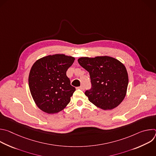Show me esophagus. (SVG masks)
<instances>
[{
	"label": "esophagus",
	"instance_id": "1",
	"mask_svg": "<svg viewBox=\"0 0 156 156\" xmlns=\"http://www.w3.org/2000/svg\"><path fill=\"white\" fill-rule=\"evenodd\" d=\"M79 88L80 89V90H84V86H80V87H79Z\"/></svg>",
	"mask_w": 156,
	"mask_h": 156
}]
</instances>
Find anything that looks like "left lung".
<instances>
[{"mask_svg":"<svg viewBox=\"0 0 156 156\" xmlns=\"http://www.w3.org/2000/svg\"><path fill=\"white\" fill-rule=\"evenodd\" d=\"M79 64L90 73L92 89L86 91L88 100L102 110H112L123 101L128 84L125 66L109 56L80 57Z\"/></svg>","mask_w":156,"mask_h":156,"instance_id":"left-lung-1","label":"left lung"}]
</instances>
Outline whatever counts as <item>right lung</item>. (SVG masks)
Instances as JSON below:
<instances>
[{
  "instance_id": "right-lung-1",
  "label": "right lung",
  "mask_w": 156,
  "mask_h": 156,
  "mask_svg": "<svg viewBox=\"0 0 156 156\" xmlns=\"http://www.w3.org/2000/svg\"><path fill=\"white\" fill-rule=\"evenodd\" d=\"M75 58L62 54L37 60L30 72L28 83L33 99L44 112L54 114L64 109L70 101L75 87L66 72Z\"/></svg>"
}]
</instances>
